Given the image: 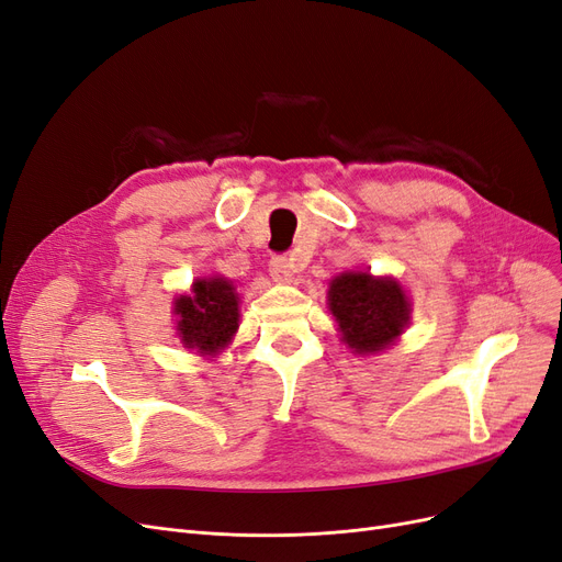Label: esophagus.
Masks as SVG:
<instances>
[{"label":"esophagus","instance_id":"34e87169","mask_svg":"<svg viewBox=\"0 0 562 562\" xmlns=\"http://www.w3.org/2000/svg\"><path fill=\"white\" fill-rule=\"evenodd\" d=\"M270 276H273L276 282H292L294 280V270L292 263L284 255H276L270 259Z\"/></svg>","mask_w":562,"mask_h":562}]
</instances>
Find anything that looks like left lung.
I'll use <instances>...</instances> for the list:
<instances>
[{
    "mask_svg": "<svg viewBox=\"0 0 562 562\" xmlns=\"http://www.w3.org/2000/svg\"><path fill=\"white\" fill-rule=\"evenodd\" d=\"M329 307L342 340L359 352L385 350L408 324V299L394 280L342 273L329 286Z\"/></svg>",
    "mask_w": 562,
    "mask_h": 562,
    "instance_id": "8db88e82",
    "label": "left lung"
}]
</instances>
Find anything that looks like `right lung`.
<instances>
[{
  "label": "right lung",
  "mask_w": 562,
  "mask_h": 562,
  "mask_svg": "<svg viewBox=\"0 0 562 562\" xmlns=\"http://www.w3.org/2000/svg\"><path fill=\"white\" fill-rule=\"evenodd\" d=\"M175 315H179L177 331L187 348L203 355L220 352L238 329V294L228 280H198L193 296L177 299Z\"/></svg>",
  "instance_id": "1"
}]
</instances>
